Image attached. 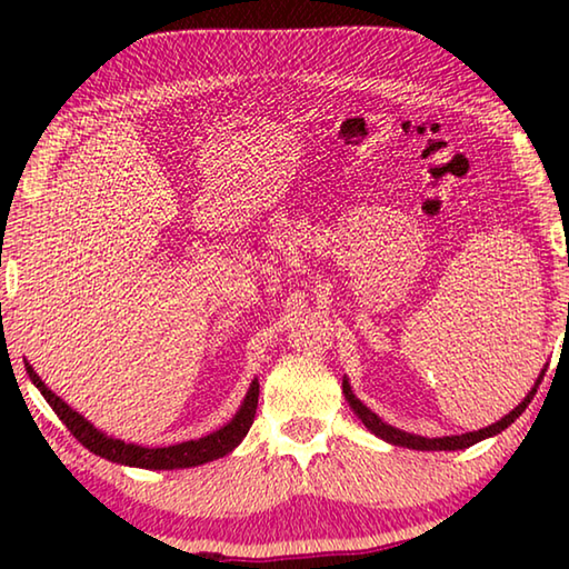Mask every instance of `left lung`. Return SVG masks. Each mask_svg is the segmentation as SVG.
<instances>
[{
  "mask_svg": "<svg viewBox=\"0 0 569 569\" xmlns=\"http://www.w3.org/2000/svg\"><path fill=\"white\" fill-rule=\"evenodd\" d=\"M545 371H547V369H542V373H539L537 381H535V387H532V391L527 393V397L522 399V403H519V407H515L512 411H509L507 417H502L497 423H492V427H485V429H479V431H467V435H459V437H437V439H427V437L409 435V431H401V429H397V427H391V423L381 421V419L377 417V413H373L371 409H366L363 403L353 397V391H351V387H349V379H346V377H343V397L349 399L351 409L356 411V417H359V419L363 421V427L369 429L371 435H377L379 439L389 441V445H393V447H407V449H419V451H455V449H467V447H471V445H477V441L487 439V437H495V435H499V431H505L515 419H519V413H522V411L529 407V401L535 399L539 383H542V379H545Z\"/></svg>",
  "mask_w": 569,
  "mask_h": 569,
  "instance_id": "1",
  "label": "left lung"
}]
</instances>
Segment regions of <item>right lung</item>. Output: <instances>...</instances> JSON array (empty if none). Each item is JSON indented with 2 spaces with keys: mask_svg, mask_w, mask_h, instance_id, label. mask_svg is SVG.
Segmentation results:
<instances>
[{
  "mask_svg": "<svg viewBox=\"0 0 569 569\" xmlns=\"http://www.w3.org/2000/svg\"><path fill=\"white\" fill-rule=\"evenodd\" d=\"M24 366L34 387L42 391L47 403H50L57 417L62 419L64 427L70 429V435L80 441L82 447H88L92 455L118 461V465L140 467V469H186V467H198V465H206V461L226 457L228 451H233L248 435L250 423H253V417H256V407H258V379H253L243 403H240V409L236 411V417L230 419L226 427L213 431V435L182 441V445H172V447H140V445H128V441L122 439H112L108 435H102V431L94 429L82 413H77L72 407H67L57 393L47 389L44 381L37 377V371L30 363L24 361Z\"/></svg>",
  "mask_w": 569,
  "mask_h": 569,
  "instance_id": "add662e5",
  "label": "right lung"
}]
</instances>
